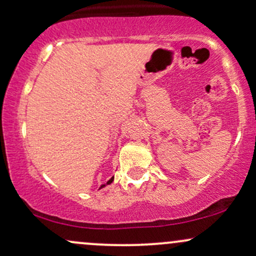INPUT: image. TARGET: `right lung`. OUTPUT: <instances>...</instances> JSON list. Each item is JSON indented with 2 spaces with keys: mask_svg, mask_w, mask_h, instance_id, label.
<instances>
[{
  "mask_svg": "<svg viewBox=\"0 0 256 256\" xmlns=\"http://www.w3.org/2000/svg\"><path fill=\"white\" fill-rule=\"evenodd\" d=\"M113 180H114V177H112V178L110 179V180H108V182H107V183H106V184H104V185H101V188H104V186H106V185L110 184V183H112V182H113Z\"/></svg>",
  "mask_w": 256,
  "mask_h": 256,
  "instance_id": "obj_1",
  "label": "right lung"
}]
</instances>
